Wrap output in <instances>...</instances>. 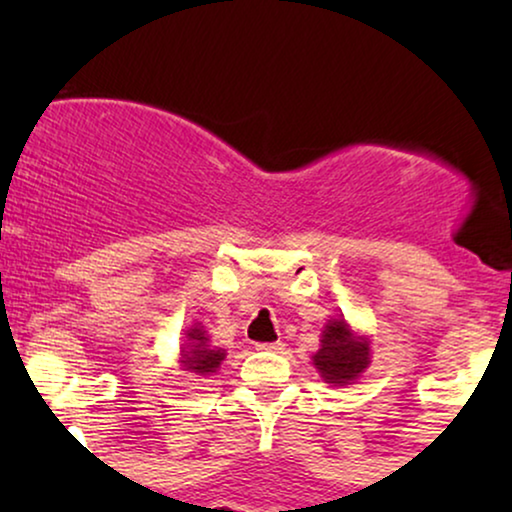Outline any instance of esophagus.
Returning a JSON list of instances; mask_svg holds the SVG:
<instances>
[{"label": "esophagus", "instance_id": "esophagus-1", "mask_svg": "<svg viewBox=\"0 0 512 512\" xmlns=\"http://www.w3.org/2000/svg\"><path fill=\"white\" fill-rule=\"evenodd\" d=\"M284 342H261V345H256V349H261V352H272V354H282L284 352Z\"/></svg>", "mask_w": 512, "mask_h": 512}]
</instances>
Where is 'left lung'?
Returning <instances> with one entry per match:
<instances>
[{"label":"left lung","instance_id":"1","mask_svg":"<svg viewBox=\"0 0 512 512\" xmlns=\"http://www.w3.org/2000/svg\"><path fill=\"white\" fill-rule=\"evenodd\" d=\"M324 382L345 387L359 380L370 363V340L356 335L345 319H331L321 333V347L312 356Z\"/></svg>","mask_w":512,"mask_h":512}]
</instances>
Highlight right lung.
<instances>
[{"label":"right lung","mask_w":512,"mask_h":512,"mask_svg":"<svg viewBox=\"0 0 512 512\" xmlns=\"http://www.w3.org/2000/svg\"><path fill=\"white\" fill-rule=\"evenodd\" d=\"M188 342L181 347V366L195 375H214L221 361L226 359V349L209 347L207 331L200 324L186 331Z\"/></svg>","instance_id":"add662e5"}]
</instances>
